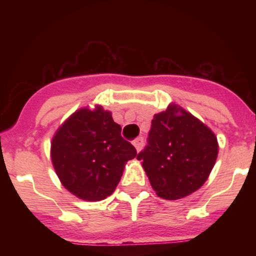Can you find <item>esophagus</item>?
Listing matches in <instances>:
<instances>
[{
  "label": "esophagus",
  "instance_id": "34e87169",
  "mask_svg": "<svg viewBox=\"0 0 256 256\" xmlns=\"http://www.w3.org/2000/svg\"><path fill=\"white\" fill-rule=\"evenodd\" d=\"M143 144H144V140H143V137H138L137 140H134V146L137 152H140V149L143 148Z\"/></svg>",
  "mask_w": 256,
  "mask_h": 256
}]
</instances>
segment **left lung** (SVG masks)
I'll return each mask as SVG.
<instances>
[{
    "label": "left lung",
    "mask_w": 256,
    "mask_h": 256,
    "mask_svg": "<svg viewBox=\"0 0 256 256\" xmlns=\"http://www.w3.org/2000/svg\"><path fill=\"white\" fill-rule=\"evenodd\" d=\"M146 142L137 158L152 189L166 200L185 198L200 189L218 156L216 134L176 104L155 114Z\"/></svg>",
    "instance_id": "8db88e82"
}]
</instances>
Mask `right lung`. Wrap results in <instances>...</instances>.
Returning a JSON list of instances; mask_svg holds the SVG:
<instances>
[{"mask_svg":"<svg viewBox=\"0 0 256 256\" xmlns=\"http://www.w3.org/2000/svg\"><path fill=\"white\" fill-rule=\"evenodd\" d=\"M137 156L122 137V126L102 107L82 108L61 125L52 142V160L61 183L86 201H101L116 190L125 164Z\"/></svg>","mask_w":256,"mask_h":256,"instance_id":"add662e5","label":"right lung"}]
</instances>
